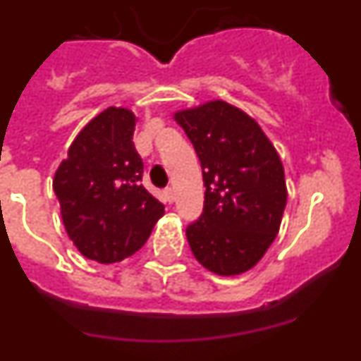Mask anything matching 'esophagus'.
Instances as JSON below:
<instances>
[{
    "instance_id": "obj_1",
    "label": "esophagus",
    "mask_w": 361,
    "mask_h": 361,
    "mask_svg": "<svg viewBox=\"0 0 361 361\" xmlns=\"http://www.w3.org/2000/svg\"><path fill=\"white\" fill-rule=\"evenodd\" d=\"M164 199L168 200V202H173V199H175V191L171 190V188H166V190H164Z\"/></svg>"
}]
</instances>
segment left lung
<instances>
[{
  "instance_id": "8db88e82",
  "label": "left lung",
  "mask_w": 361,
  "mask_h": 361,
  "mask_svg": "<svg viewBox=\"0 0 361 361\" xmlns=\"http://www.w3.org/2000/svg\"><path fill=\"white\" fill-rule=\"evenodd\" d=\"M202 166L204 212L188 226L190 247L215 275L250 271L280 229L288 188L279 152L257 121L226 101L173 114Z\"/></svg>"
}]
</instances>
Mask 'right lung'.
<instances>
[{"label":"right lung","mask_w":361,"mask_h":361,"mask_svg":"<svg viewBox=\"0 0 361 361\" xmlns=\"http://www.w3.org/2000/svg\"><path fill=\"white\" fill-rule=\"evenodd\" d=\"M135 123L128 108L103 110L78 133L54 175L70 240L95 262H121L141 250L164 215V206L141 184Z\"/></svg>","instance_id":"right-lung-1"}]
</instances>
